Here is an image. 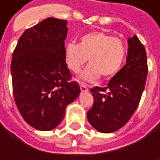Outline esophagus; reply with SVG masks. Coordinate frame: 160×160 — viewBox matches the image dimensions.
Returning a JSON list of instances; mask_svg holds the SVG:
<instances>
[{
    "mask_svg": "<svg viewBox=\"0 0 160 160\" xmlns=\"http://www.w3.org/2000/svg\"><path fill=\"white\" fill-rule=\"evenodd\" d=\"M80 89H81V92H88V91H89L88 87H87L86 85L83 84V83H81V84H80Z\"/></svg>",
    "mask_w": 160,
    "mask_h": 160,
    "instance_id": "obj_1",
    "label": "esophagus"
}]
</instances>
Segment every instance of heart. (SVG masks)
I'll return each mask as SVG.
<instances>
[{"instance_id": "b5f03b06", "label": "heart", "mask_w": 160, "mask_h": 160, "mask_svg": "<svg viewBox=\"0 0 160 160\" xmlns=\"http://www.w3.org/2000/svg\"><path fill=\"white\" fill-rule=\"evenodd\" d=\"M64 55L68 69L75 74L81 70L88 58L90 64L80 78L85 82H94L101 75L107 79L119 71L126 56V47L118 37L94 31L82 35L79 44L68 43Z\"/></svg>"}]
</instances>
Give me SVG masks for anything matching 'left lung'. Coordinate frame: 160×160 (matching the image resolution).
Wrapping results in <instances>:
<instances>
[{
	"label": "left lung",
	"mask_w": 160,
	"mask_h": 160,
	"mask_svg": "<svg viewBox=\"0 0 160 160\" xmlns=\"http://www.w3.org/2000/svg\"><path fill=\"white\" fill-rule=\"evenodd\" d=\"M148 75L147 54L136 35L128 39L126 64L106 87L91 89L94 98L87 112L93 128L104 133L113 132L126 125L138 107Z\"/></svg>",
	"instance_id": "1"
}]
</instances>
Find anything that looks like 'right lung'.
<instances>
[{
    "instance_id": "obj_1",
    "label": "right lung",
    "mask_w": 160,
    "mask_h": 160,
    "mask_svg": "<svg viewBox=\"0 0 160 160\" xmlns=\"http://www.w3.org/2000/svg\"><path fill=\"white\" fill-rule=\"evenodd\" d=\"M67 20L48 18L27 29L12 54L10 71L16 105L28 125L54 129L66 107L80 93L65 60Z\"/></svg>"
}]
</instances>
